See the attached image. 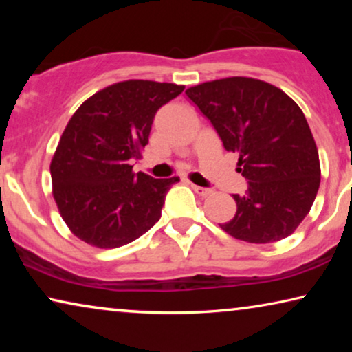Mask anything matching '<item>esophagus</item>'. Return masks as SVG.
I'll return each mask as SVG.
<instances>
[{"mask_svg": "<svg viewBox=\"0 0 352 352\" xmlns=\"http://www.w3.org/2000/svg\"><path fill=\"white\" fill-rule=\"evenodd\" d=\"M192 189H194V192L195 194H199L200 197H208L211 192V189H206V187H200V186H195V184H192Z\"/></svg>", "mask_w": 352, "mask_h": 352, "instance_id": "1", "label": "esophagus"}]
</instances>
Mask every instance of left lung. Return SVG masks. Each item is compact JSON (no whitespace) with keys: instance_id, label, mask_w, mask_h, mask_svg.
<instances>
[{"instance_id":"obj_1","label":"left lung","mask_w":352,"mask_h":352,"mask_svg":"<svg viewBox=\"0 0 352 352\" xmlns=\"http://www.w3.org/2000/svg\"><path fill=\"white\" fill-rule=\"evenodd\" d=\"M228 152L239 153L248 181L234 194L237 211L221 224L234 239L271 243L295 232L320 186L319 152L305 113L277 86L248 76L206 81L186 89Z\"/></svg>"}]
</instances>
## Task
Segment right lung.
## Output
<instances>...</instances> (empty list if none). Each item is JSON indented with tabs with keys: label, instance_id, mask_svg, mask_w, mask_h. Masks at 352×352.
<instances>
[{
	"label": "right lung",
	"instance_id": "obj_1",
	"mask_svg": "<svg viewBox=\"0 0 352 352\" xmlns=\"http://www.w3.org/2000/svg\"><path fill=\"white\" fill-rule=\"evenodd\" d=\"M184 86L148 80L110 85L86 99L67 123L51 162L52 195L72 234L98 248L123 247L160 219L179 177L133 173L157 110Z\"/></svg>",
	"mask_w": 352,
	"mask_h": 352
}]
</instances>
